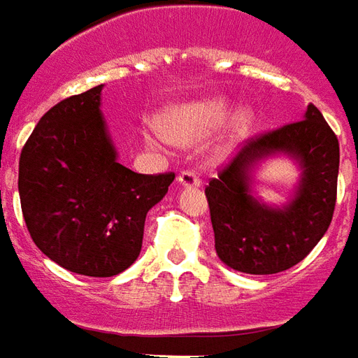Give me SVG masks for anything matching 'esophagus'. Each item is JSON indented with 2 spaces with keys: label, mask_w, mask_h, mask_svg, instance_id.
I'll return each mask as SVG.
<instances>
[{
  "label": "esophagus",
  "mask_w": 358,
  "mask_h": 358,
  "mask_svg": "<svg viewBox=\"0 0 358 358\" xmlns=\"http://www.w3.org/2000/svg\"><path fill=\"white\" fill-rule=\"evenodd\" d=\"M177 181H179L181 187H200V185H202L199 173H194V171H191V169H185V171H181L179 177H177Z\"/></svg>",
  "instance_id": "34e87169"
}]
</instances>
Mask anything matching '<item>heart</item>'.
I'll list each match as a JSON object with an SVG mask.
<instances>
[{"instance_id": "heart-1", "label": "heart", "mask_w": 358, "mask_h": 358, "mask_svg": "<svg viewBox=\"0 0 358 358\" xmlns=\"http://www.w3.org/2000/svg\"><path fill=\"white\" fill-rule=\"evenodd\" d=\"M229 103L225 100H204L189 103L169 111L164 117V131L173 143L191 144L215 131L229 115ZM252 125V115L248 111H239L231 121L233 134H245Z\"/></svg>"}]
</instances>
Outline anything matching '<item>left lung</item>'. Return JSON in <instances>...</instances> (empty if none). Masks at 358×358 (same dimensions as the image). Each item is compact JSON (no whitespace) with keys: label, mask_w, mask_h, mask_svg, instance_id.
<instances>
[{"label":"left lung","mask_w":358,"mask_h":358,"mask_svg":"<svg viewBox=\"0 0 358 358\" xmlns=\"http://www.w3.org/2000/svg\"><path fill=\"white\" fill-rule=\"evenodd\" d=\"M273 151L293 153L303 167L296 200L283 210L258 205L248 192V169ZM337 171V136L314 103L306 108L305 119L243 141L204 189L222 262L256 275L299 264L331 224Z\"/></svg>","instance_id":"left-lung-1"}]
</instances>
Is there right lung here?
Here are the masks:
<instances>
[{
	"mask_svg": "<svg viewBox=\"0 0 358 358\" xmlns=\"http://www.w3.org/2000/svg\"><path fill=\"white\" fill-rule=\"evenodd\" d=\"M102 85L45 111L19 159V194L34 245L69 272L117 275L141 255L144 220L175 173L121 166L100 113Z\"/></svg>",
	"mask_w": 358,
	"mask_h": 358,
	"instance_id": "obj_1",
	"label": "right lung"
}]
</instances>
